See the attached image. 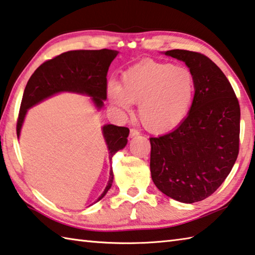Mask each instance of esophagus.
I'll return each mask as SVG.
<instances>
[{
  "mask_svg": "<svg viewBox=\"0 0 255 255\" xmlns=\"http://www.w3.org/2000/svg\"><path fill=\"white\" fill-rule=\"evenodd\" d=\"M139 136V131L136 130V129H130V132H129V137L133 138V137H137Z\"/></svg>",
  "mask_w": 255,
  "mask_h": 255,
  "instance_id": "1",
  "label": "esophagus"
}]
</instances>
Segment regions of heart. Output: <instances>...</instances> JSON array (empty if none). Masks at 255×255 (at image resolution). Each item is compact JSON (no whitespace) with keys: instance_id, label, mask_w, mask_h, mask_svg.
Wrapping results in <instances>:
<instances>
[{"instance_id":"b5f03b06","label":"heart","mask_w":255,"mask_h":255,"mask_svg":"<svg viewBox=\"0 0 255 255\" xmlns=\"http://www.w3.org/2000/svg\"><path fill=\"white\" fill-rule=\"evenodd\" d=\"M107 94L124 112H129L132 104H139L142 126L152 133H165L187 118L195 99L196 82L187 68L145 60L123 73L122 85L110 81Z\"/></svg>"}]
</instances>
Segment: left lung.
I'll return each instance as SVG.
<instances>
[{"label": "left lung", "instance_id": "obj_1", "mask_svg": "<svg viewBox=\"0 0 255 255\" xmlns=\"http://www.w3.org/2000/svg\"><path fill=\"white\" fill-rule=\"evenodd\" d=\"M189 68L196 94L187 118L166 135L151 137V179L161 193L192 204L211 196L228 177L239 155L240 105L230 81L206 55L165 52Z\"/></svg>", "mask_w": 255, "mask_h": 255}]
</instances>
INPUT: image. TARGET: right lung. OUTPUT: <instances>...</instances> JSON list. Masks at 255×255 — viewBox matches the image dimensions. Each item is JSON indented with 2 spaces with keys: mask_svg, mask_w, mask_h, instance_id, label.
I'll return each instance as SVG.
<instances>
[{
  "mask_svg": "<svg viewBox=\"0 0 255 255\" xmlns=\"http://www.w3.org/2000/svg\"><path fill=\"white\" fill-rule=\"evenodd\" d=\"M116 50H75L48 60L36 69L26 83L16 124L17 138L27 109L59 92H75L91 97L98 109L107 99V72L110 63L117 57ZM103 135L109 150V158L127 145L129 129L115 125H105ZM114 180L110 169L108 185L97 202L110 189Z\"/></svg>",
  "mask_w": 255,
  "mask_h": 255,
  "instance_id": "add662e5",
  "label": "right lung"
}]
</instances>
